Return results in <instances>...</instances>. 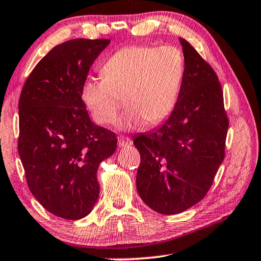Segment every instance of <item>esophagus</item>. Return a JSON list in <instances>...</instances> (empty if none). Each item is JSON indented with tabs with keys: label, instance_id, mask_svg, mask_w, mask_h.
<instances>
[{
	"label": "esophagus",
	"instance_id": "esophagus-1",
	"mask_svg": "<svg viewBox=\"0 0 261 261\" xmlns=\"http://www.w3.org/2000/svg\"><path fill=\"white\" fill-rule=\"evenodd\" d=\"M118 145H119V148H125V146L132 145V141L130 138L120 136V137H118Z\"/></svg>",
	"mask_w": 261,
	"mask_h": 261
}]
</instances>
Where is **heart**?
<instances>
[{
	"label": "heart",
	"instance_id": "heart-1",
	"mask_svg": "<svg viewBox=\"0 0 261 261\" xmlns=\"http://www.w3.org/2000/svg\"><path fill=\"white\" fill-rule=\"evenodd\" d=\"M185 73V58L176 47L130 46L105 61L102 78H87L80 95L100 125L115 122L123 98L126 111L118 120V129L156 126L177 105Z\"/></svg>",
	"mask_w": 261,
	"mask_h": 261
}]
</instances>
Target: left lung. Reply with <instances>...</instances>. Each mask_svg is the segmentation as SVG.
<instances>
[{
  "label": "left lung",
  "instance_id": "left-lung-1",
  "mask_svg": "<svg viewBox=\"0 0 261 261\" xmlns=\"http://www.w3.org/2000/svg\"><path fill=\"white\" fill-rule=\"evenodd\" d=\"M186 73L177 105L160 127L139 134L136 185L152 211L178 214L204 197L225 159L228 118L218 75L185 39Z\"/></svg>",
  "mask_w": 261,
  "mask_h": 261
}]
</instances>
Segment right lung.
Wrapping results in <instances>:
<instances>
[{"label": "right lung", "mask_w": 261, "mask_h": 261, "mask_svg": "<svg viewBox=\"0 0 261 261\" xmlns=\"http://www.w3.org/2000/svg\"><path fill=\"white\" fill-rule=\"evenodd\" d=\"M109 39H74L50 49L25 80L17 150L28 187L46 211L85 218L99 196L98 167L113 155L116 134L91 122L82 100L90 67Z\"/></svg>", "instance_id": "1"}]
</instances>
